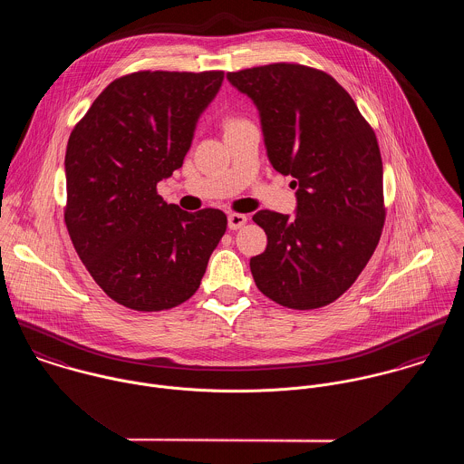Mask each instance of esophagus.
I'll return each mask as SVG.
<instances>
[{"mask_svg":"<svg viewBox=\"0 0 464 464\" xmlns=\"http://www.w3.org/2000/svg\"><path fill=\"white\" fill-rule=\"evenodd\" d=\"M246 221H248V216H246V214H239V212H230V214H228V228H230V230L241 228Z\"/></svg>","mask_w":464,"mask_h":464,"instance_id":"esophagus-1","label":"esophagus"}]
</instances>
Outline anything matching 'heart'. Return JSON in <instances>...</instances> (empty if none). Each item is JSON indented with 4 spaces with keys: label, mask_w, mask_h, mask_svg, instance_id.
<instances>
[{
    "label": "heart",
    "mask_w": 464,
    "mask_h": 464,
    "mask_svg": "<svg viewBox=\"0 0 464 464\" xmlns=\"http://www.w3.org/2000/svg\"><path fill=\"white\" fill-rule=\"evenodd\" d=\"M236 121H237V120H228V121H227V125H230V123H236Z\"/></svg>",
    "instance_id": "1"
}]
</instances>
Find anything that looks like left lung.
Listing matches in <instances>:
<instances>
[{
    "label": "left lung",
    "instance_id": "left-lung-1",
    "mask_svg": "<svg viewBox=\"0 0 464 464\" xmlns=\"http://www.w3.org/2000/svg\"><path fill=\"white\" fill-rule=\"evenodd\" d=\"M256 103L271 166L291 175L296 214L259 210L267 246L250 259L259 291L289 309L337 300L373 256L384 219L373 129L331 74L276 63L227 72Z\"/></svg>",
    "mask_w": 464,
    "mask_h": 464
}]
</instances>
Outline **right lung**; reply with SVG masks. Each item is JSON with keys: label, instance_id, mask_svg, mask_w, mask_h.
<instances>
[{"label": "right lung", "instance_id": "right-lung-1", "mask_svg": "<svg viewBox=\"0 0 464 464\" xmlns=\"http://www.w3.org/2000/svg\"><path fill=\"white\" fill-rule=\"evenodd\" d=\"M223 74H125L103 89L69 135V237L94 282L133 311L189 300L227 230L225 212H188L157 193V184L184 164Z\"/></svg>", "mask_w": 464, "mask_h": 464}]
</instances>
